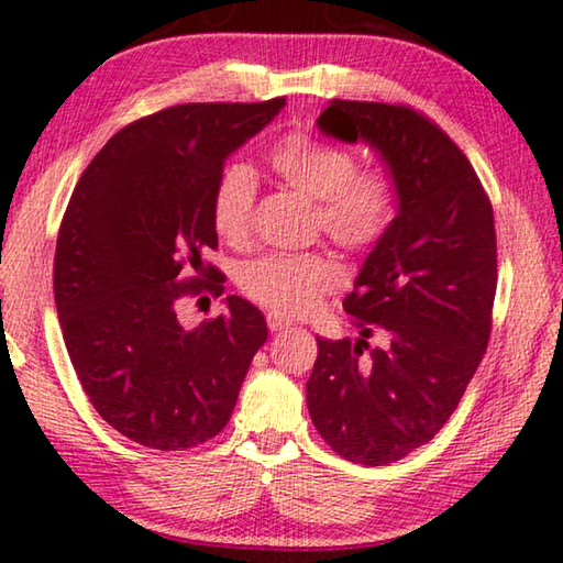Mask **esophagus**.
<instances>
[{
	"label": "esophagus",
	"instance_id": "esophagus-1",
	"mask_svg": "<svg viewBox=\"0 0 563 563\" xmlns=\"http://www.w3.org/2000/svg\"><path fill=\"white\" fill-rule=\"evenodd\" d=\"M268 328L273 330V332H278V330H285V328H290L292 322L288 320V318H283V316H278V312H268Z\"/></svg>",
	"mask_w": 563,
	"mask_h": 563
}]
</instances>
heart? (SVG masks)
I'll return each instance as SVG.
<instances>
[{
  "mask_svg": "<svg viewBox=\"0 0 563 563\" xmlns=\"http://www.w3.org/2000/svg\"><path fill=\"white\" fill-rule=\"evenodd\" d=\"M285 184L316 198V225L347 251H369L397 221V188L379 166H357L355 151L292 131L268 154ZM255 174L233 161L216 178L211 221L223 241L238 243L251 231ZM235 283L253 302L278 316H305L322 295L340 288L342 268L328 253L268 251L243 261Z\"/></svg>",
  "mask_w": 563,
  "mask_h": 563,
  "instance_id": "heart-1",
  "label": "heart"
}]
</instances>
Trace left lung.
Segmentation results:
<instances>
[{
  "mask_svg": "<svg viewBox=\"0 0 563 563\" xmlns=\"http://www.w3.org/2000/svg\"><path fill=\"white\" fill-rule=\"evenodd\" d=\"M318 126L365 139L399 196L342 308L362 340H320L308 379L312 424L342 460L385 466L442 430L492 335L497 233L492 201L462 148L407 103L335 99ZM383 331L386 345L365 336Z\"/></svg>",
  "mask_w": 563,
  "mask_h": 563,
  "instance_id": "left-lung-1",
  "label": "left lung"
}]
</instances>
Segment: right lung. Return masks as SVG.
I'll list each match as a JSON object with an SVG mask.
<instances>
[{"label":"right lung","mask_w":563,"mask_h":563,"mask_svg":"<svg viewBox=\"0 0 563 563\" xmlns=\"http://www.w3.org/2000/svg\"><path fill=\"white\" fill-rule=\"evenodd\" d=\"M285 99L176 103L113 133L66 206L54 255V300L76 377L113 430L151 450H190L231 419L253 355L268 340L255 308L188 330L184 298H218L216 178ZM198 300V302H201Z\"/></svg>","instance_id":"1"}]
</instances>
